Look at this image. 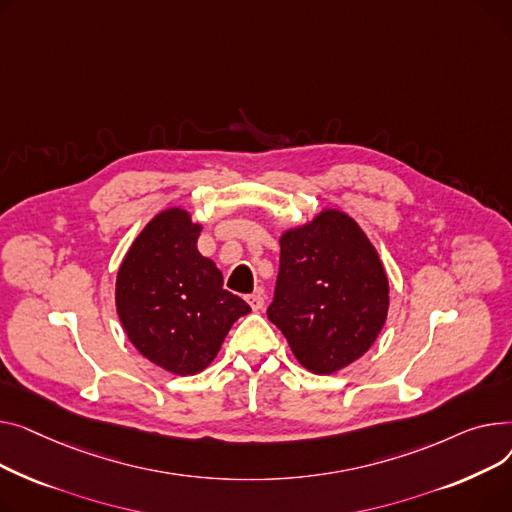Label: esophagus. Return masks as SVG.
I'll use <instances>...</instances> for the list:
<instances>
[{
    "instance_id": "esophagus-1",
    "label": "esophagus",
    "mask_w": 512,
    "mask_h": 512,
    "mask_svg": "<svg viewBox=\"0 0 512 512\" xmlns=\"http://www.w3.org/2000/svg\"><path fill=\"white\" fill-rule=\"evenodd\" d=\"M246 302L250 304V308H252L254 312H258V310H262V306H264V297H262L260 293H252V295L246 297Z\"/></svg>"
}]
</instances>
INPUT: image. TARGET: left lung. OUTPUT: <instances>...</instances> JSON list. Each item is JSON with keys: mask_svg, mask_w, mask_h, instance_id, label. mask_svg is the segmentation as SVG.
<instances>
[{"mask_svg": "<svg viewBox=\"0 0 512 512\" xmlns=\"http://www.w3.org/2000/svg\"><path fill=\"white\" fill-rule=\"evenodd\" d=\"M273 304L266 316L297 362L333 374L362 357L388 312V279L368 235L349 215L326 208L287 229Z\"/></svg>", "mask_w": 512, "mask_h": 512, "instance_id": "1", "label": "left lung"}]
</instances>
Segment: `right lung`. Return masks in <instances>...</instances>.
Here are the masks:
<instances>
[{"instance_id":"add662e5","label":"right lung","mask_w":512,"mask_h":512,"mask_svg":"<svg viewBox=\"0 0 512 512\" xmlns=\"http://www.w3.org/2000/svg\"><path fill=\"white\" fill-rule=\"evenodd\" d=\"M202 225L167 208L134 239L115 281V306L132 345L159 368L192 376L217 357L250 306L223 289V275L198 248Z\"/></svg>"}]
</instances>
